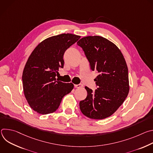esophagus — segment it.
<instances>
[{
  "instance_id": "obj_1",
  "label": "esophagus",
  "mask_w": 153,
  "mask_h": 153,
  "mask_svg": "<svg viewBox=\"0 0 153 153\" xmlns=\"http://www.w3.org/2000/svg\"><path fill=\"white\" fill-rule=\"evenodd\" d=\"M83 86V85H82V84H77V85H74V87L75 88H81V87H82Z\"/></svg>"
}]
</instances>
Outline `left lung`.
<instances>
[{
	"label": "left lung",
	"mask_w": 153,
	"mask_h": 153,
	"mask_svg": "<svg viewBox=\"0 0 153 153\" xmlns=\"http://www.w3.org/2000/svg\"><path fill=\"white\" fill-rule=\"evenodd\" d=\"M90 62L96 77L97 89L85 86L87 96L79 103L81 112L93 119L110 117L125 101L129 90L128 70L120 50L108 39L98 36H86L77 42Z\"/></svg>",
	"instance_id": "8db88e82"
}]
</instances>
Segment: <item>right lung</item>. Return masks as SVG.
I'll return each instance as SVG.
<instances>
[{"instance_id": "1", "label": "right lung", "mask_w": 153, "mask_h": 153, "mask_svg": "<svg viewBox=\"0 0 153 153\" xmlns=\"http://www.w3.org/2000/svg\"><path fill=\"white\" fill-rule=\"evenodd\" d=\"M80 36L62 34L43 40L30 56L22 74L25 97L33 110L41 114L56 111L62 98L74 88L72 83L57 81L63 54Z\"/></svg>"}]
</instances>
